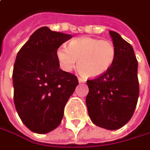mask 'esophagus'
<instances>
[{
    "label": "esophagus",
    "instance_id": "obj_1",
    "mask_svg": "<svg viewBox=\"0 0 150 150\" xmlns=\"http://www.w3.org/2000/svg\"><path fill=\"white\" fill-rule=\"evenodd\" d=\"M78 81H79V83H85V79L81 78V77H79V78H78Z\"/></svg>",
    "mask_w": 150,
    "mask_h": 150
}]
</instances>
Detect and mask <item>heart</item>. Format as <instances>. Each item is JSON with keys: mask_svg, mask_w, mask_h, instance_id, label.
<instances>
[{"mask_svg": "<svg viewBox=\"0 0 150 150\" xmlns=\"http://www.w3.org/2000/svg\"><path fill=\"white\" fill-rule=\"evenodd\" d=\"M117 56L115 45L109 40L82 37L73 39L68 46L60 45L56 50V58L60 67L71 71L78 59L79 71L88 77H98L106 73Z\"/></svg>", "mask_w": 150, "mask_h": 150, "instance_id": "obj_1", "label": "heart"}]
</instances>
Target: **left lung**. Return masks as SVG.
Instances as JSON below:
<instances>
[{
	"mask_svg": "<svg viewBox=\"0 0 150 150\" xmlns=\"http://www.w3.org/2000/svg\"><path fill=\"white\" fill-rule=\"evenodd\" d=\"M117 51L112 67L88 80L86 105L91 121L98 127L116 130L132 118L139 98L138 61L132 45L115 31H109Z\"/></svg>",
	"mask_w": 150,
	"mask_h": 150,
	"instance_id": "8db88e82",
	"label": "left lung"
}]
</instances>
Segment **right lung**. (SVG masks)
<instances>
[{"label": "right lung", "instance_id": "obj_1", "mask_svg": "<svg viewBox=\"0 0 150 150\" xmlns=\"http://www.w3.org/2000/svg\"><path fill=\"white\" fill-rule=\"evenodd\" d=\"M72 38L38 29L19 50L14 64V103L23 124L32 132L46 134L61 122L65 105L78 85L74 74L59 69L56 50Z\"/></svg>", "mask_w": 150, "mask_h": 150}]
</instances>
